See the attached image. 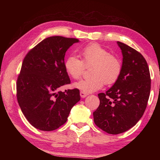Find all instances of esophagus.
Instances as JSON below:
<instances>
[{"instance_id": "esophagus-1", "label": "esophagus", "mask_w": 160, "mask_h": 160, "mask_svg": "<svg viewBox=\"0 0 160 160\" xmlns=\"http://www.w3.org/2000/svg\"><path fill=\"white\" fill-rule=\"evenodd\" d=\"M80 97H82V98H85V97H86L88 95V93H86V92H82V91H80Z\"/></svg>"}]
</instances>
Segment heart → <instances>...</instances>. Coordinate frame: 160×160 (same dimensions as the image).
Wrapping results in <instances>:
<instances>
[{"label":"heart","mask_w":160,"mask_h":160,"mask_svg":"<svg viewBox=\"0 0 160 160\" xmlns=\"http://www.w3.org/2000/svg\"><path fill=\"white\" fill-rule=\"evenodd\" d=\"M82 60L77 56H69L65 61L67 73L75 80L80 78L85 66H92L90 70L91 77L74 84V88L84 92H93L101 89L104 84L113 85L120 77L122 66L116 56L112 55L98 44H90L81 48Z\"/></svg>","instance_id":"heart-1"}]
</instances>
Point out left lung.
Here are the masks:
<instances>
[{"mask_svg":"<svg viewBox=\"0 0 160 160\" xmlns=\"http://www.w3.org/2000/svg\"><path fill=\"white\" fill-rule=\"evenodd\" d=\"M123 55L121 73L106 92L98 94L99 106L93 113L97 126L109 134H119L137 123L150 97V74L147 61L134 48L117 42Z\"/></svg>","mask_w":160,"mask_h":160,"instance_id":"1","label":"left lung"}]
</instances>
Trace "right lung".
<instances>
[{
	"label": "right lung",
	"mask_w": 160,
	"mask_h": 160,
	"mask_svg": "<svg viewBox=\"0 0 160 160\" xmlns=\"http://www.w3.org/2000/svg\"><path fill=\"white\" fill-rule=\"evenodd\" d=\"M78 42L75 38H46L24 58L17 80V99L23 114L34 128L44 131L58 128L80 101L78 89L58 91L60 87L70 83L64 57L67 50Z\"/></svg>",
	"instance_id": "obj_1"
}]
</instances>
